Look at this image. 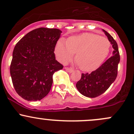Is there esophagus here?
<instances>
[{
    "label": "esophagus",
    "mask_w": 134,
    "mask_h": 134,
    "mask_svg": "<svg viewBox=\"0 0 134 134\" xmlns=\"http://www.w3.org/2000/svg\"><path fill=\"white\" fill-rule=\"evenodd\" d=\"M65 70H66L69 73H72L73 72V70L71 68H65Z\"/></svg>",
    "instance_id": "1"
}]
</instances>
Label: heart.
<instances>
[{
	"instance_id": "heart-1",
	"label": "heart",
	"mask_w": 134,
	"mask_h": 134,
	"mask_svg": "<svg viewBox=\"0 0 134 134\" xmlns=\"http://www.w3.org/2000/svg\"><path fill=\"white\" fill-rule=\"evenodd\" d=\"M110 42L107 38L94 34H84L70 37L66 42L59 40L55 48L57 58L63 63L75 59L80 70L91 71L96 70L109 54Z\"/></svg>"
}]
</instances>
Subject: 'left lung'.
<instances>
[{"label": "left lung", "instance_id": "obj_1", "mask_svg": "<svg viewBox=\"0 0 134 134\" xmlns=\"http://www.w3.org/2000/svg\"><path fill=\"white\" fill-rule=\"evenodd\" d=\"M102 31L113 45V55L95 71L82 74L76 87L80 93L86 97L95 98L103 94L117 77L118 66L120 61L118 44L109 33L103 29Z\"/></svg>", "mask_w": 134, "mask_h": 134}]
</instances>
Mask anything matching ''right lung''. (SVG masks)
I'll return each mask as SVG.
<instances>
[{
    "label": "right lung",
    "instance_id": "right-lung-1",
    "mask_svg": "<svg viewBox=\"0 0 134 134\" xmlns=\"http://www.w3.org/2000/svg\"><path fill=\"white\" fill-rule=\"evenodd\" d=\"M61 32L57 29H36L16 44L10 74L15 91L25 100L37 101L45 97L51 89L54 73L63 69L54 54Z\"/></svg>",
    "mask_w": 134,
    "mask_h": 134
}]
</instances>
